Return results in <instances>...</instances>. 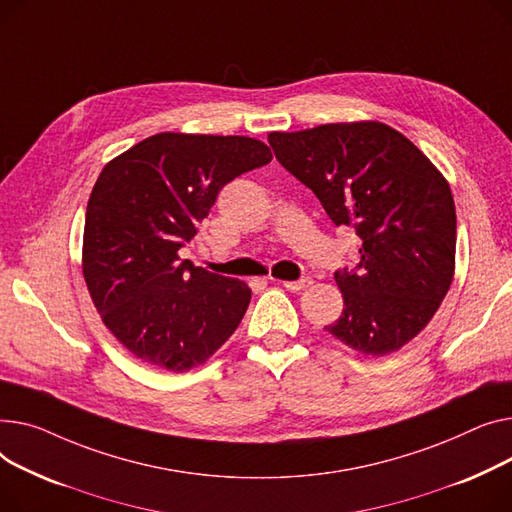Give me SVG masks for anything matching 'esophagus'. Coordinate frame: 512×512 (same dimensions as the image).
<instances>
[{"label": "esophagus", "instance_id": "esophagus-1", "mask_svg": "<svg viewBox=\"0 0 512 512\" xmlns=\"http://www.w3.org/2000/svg\"><path fill=\"white\" fill-rule=\"evenodd\" d=\"M283 285H285L289 291H302V289H306V287L312 285V279H310V277H304V279H297V281H285Z\"/></svg>", "mask_w": 512, "mask_h": 512}]
</instances>
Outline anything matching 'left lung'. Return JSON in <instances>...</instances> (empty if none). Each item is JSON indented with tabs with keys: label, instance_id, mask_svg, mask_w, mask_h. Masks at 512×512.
<instances>
[{
	"label": "left lung",
	"instance_id": "1",
	"mask_svg": "<svg viewBox=\"0 0 512 512\" xmlns=\"http://www.w3.org/2000/svg\"><path fill=\"white\" fill-rule=\"evenodd\" d=\"M268 142L330 221L362 239L359 264L335 273L345 308L324 328L364 355L401 349L453 283L457 213L448 182L411 140L380 122L270 132Z\"/></svg>",
	"mask_w": 512,
	"mask_h": 512
}]
</instances>
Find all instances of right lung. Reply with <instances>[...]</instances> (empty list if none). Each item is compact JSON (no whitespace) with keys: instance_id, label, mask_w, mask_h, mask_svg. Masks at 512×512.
<instances>
[{"instance_id":"1","label":"right lung","mask_w":512,"mask_h":512,"mask_svg":"<svg viewBox=\"0 0 512 512\" xmlns=\"http://www.w3.org/2000/svg\"><path fill=\"white\" fill-rule=\"evenodd\" d=\"M270 159L248 136L163 132L103 167L86 206L82 273L105 326L142 364L196 368L242 322L250 287L179 250L223 186Z\"/></svg>"}]
</instances>
